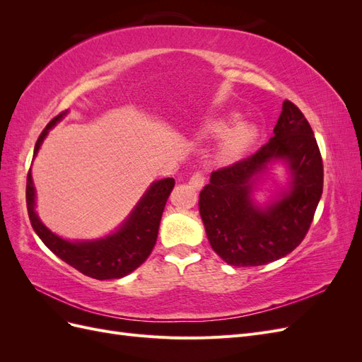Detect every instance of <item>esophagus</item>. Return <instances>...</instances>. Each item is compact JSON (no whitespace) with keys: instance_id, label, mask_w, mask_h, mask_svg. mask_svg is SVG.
<instances>
[{"instance_id":"34e87169","label":"esophagus","mask_w":362,"mask_h":362,"mask_svg":"<svg viewBox=\"0 0 362 362\" xmlns=\"http://www.w3.org/2000/svg\"><path fill=\"white\" fill-rule=\"evenodd\" d=\"M189 184H190V187H193L194 190H201L205 184V177L201 172H196L190 177Z\"/></svg>"}]
</instances>
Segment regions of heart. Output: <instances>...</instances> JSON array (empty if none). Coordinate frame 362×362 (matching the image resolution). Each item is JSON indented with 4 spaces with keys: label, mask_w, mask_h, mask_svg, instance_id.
<instances>
[{
    "label": "heart",
    "mask_w": 362,
    "mask_h": 362,
    "mask_svg": "<svg viewBox=\"0 0 362 362\" xmlns=\"http://www.w3.org/2000/svg\"><path fill=\"white\" fill-rule=\"evenodd\" d=\"M225 127L226 124L223 120H211V122H208L202 128L201 134L202 137H210L223 130L224 133L218 139L216 157L222 163H231L238 160L247 151L257 136V129L249 124H235L233 127H228L226 129Z\"/></svg>",
    "instance_id": "b5f03b06"
}]
</instances>
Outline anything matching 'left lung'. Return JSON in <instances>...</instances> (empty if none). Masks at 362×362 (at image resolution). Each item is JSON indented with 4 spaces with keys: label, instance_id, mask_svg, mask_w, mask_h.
I'll list each match as a JSON object with an SVG mask.
<instances>
[{
    "label": "left lung",
    "instance_id": "1",
    "mask_svg": "<svg viewBox=\"0 0 362 362\" xmlns=\"http://www.w3.org/2000/svg\"><path fill=\"white\" fill-rule=\"evenodd\" d=\"M288 166L289 182L275 202L253 201L270 165ZM323 192V163L313 129L291 101H284L273 137L254 156L211 173L199 194V213L213 250L235 267L262 266L300 245Z\"/></svg>",
    "mask_w": 362,
    "mask_h": 362
}]
</instances>
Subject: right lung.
<instances>
[{
    "label": "right lung",
    "instance_id": "add662e5",
    "mask_svg": "<svg viewBox=\"0 0 362 362\" xmlns=\"http://www.w3.org/2000/svg\"><path fill=\"white\" fill-rule=\"evenodd\" d=\"M63 112L54 117L39 136L35 154L37 156L42 141L49 129L66 116ZM175 185L173 178H164L152 182L141 196L134 210L128 214L115 233L96 240H66L42 223L36 206V189L33 184L31 169L27 175V210L33 229L45 246L60 259L81 272L83 275L95 279H119L129 275L140 264H144L156 246L158 226L164 205Z\"/></svg>",
    "mask_w": 362,
    "mask_h": 362
}]
</instances>
